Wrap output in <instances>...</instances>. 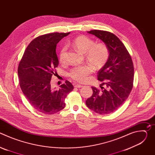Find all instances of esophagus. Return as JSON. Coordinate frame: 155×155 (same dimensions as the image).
Masks as SVG:
<instances>
[{"mask_svg": "<svg viewBox=\"0 0 155 155\" xmlns=\"http://www.w3.org/2000/svg\"><path fill=\"white\" fill-rule=\"evenodd\" d=\"M74 86H75V87H83V85L78 84H74Z\"/></svg>", "mask_w": 155, "mask_h": 155, "instance_id": "obj_1", "label": "esophagus"}]
</instances>
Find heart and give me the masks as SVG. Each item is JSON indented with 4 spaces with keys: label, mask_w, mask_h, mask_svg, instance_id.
<instances>
[{
    "label": "heart",
    "mask_w": 155,
    "mask_h": 155,
    "mask_svg": "<svg viewBox=\"0 0 155 155\" xmlns=\"http://www.w3.org/2000/svg\"><path fill=\"white\" fill-rule=\"evenodd\" d=\"M68 45L72 46L79 53L84 54L86 59L96 69H100L106 63L109 51L108 47L104 43H95L90 38L85 35H80L75 38ZM66 48L62 47L59 53L60 62L64 61ZM93 68L91 65L84 64L76 66L70 72V77L78 82H84L87 76L92 73Z\"/></svg>",
    "instance_id": "obj_1"
}]
</instances>
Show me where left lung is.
<instances>
[{
	"instance_id": "left-lung-1",
	"label": "left lung",
	"mask_w": 155,
	"mask_h": 155,
	"mask_svg": "<svg viewBox=\"0 0 155 155\" xmlns=\"http://www.w3.org/2000/svg\"><path fill=\"white\" fill-rule=\"evenodd\" d=\"M87 33L102 40L109 51L106 63L97 72L102 90L92 87L93 95L86 101L87 107L101 115L113 113L127 99L133 86L134 65L121 41L114 34L93 30ZM105 85V88L101 86Z\"/></svg>"
}]
</instances>
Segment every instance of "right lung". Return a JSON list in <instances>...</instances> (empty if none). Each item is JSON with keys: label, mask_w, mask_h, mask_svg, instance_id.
Masks as SVG:
<instances>
[{"label": "right lung", "mask_w": 155, "mask_h": 155, "mask_svg": "<svg viewBox=\"0 0 155 155\" xmlns=\"http://www.w3.org/2000/svg\"><path fill=\"white\" fill-rule=\"evenodd\" d=\"M69 34L55 32L35 38L26 48L18 65L22 91L31 105L44 114L53 115L63 109L65 97L74 90L68 80L59 89L53 88L50 84L59 64L56 45Z\"/></svg>", "instance_id": "obj_1"}]
</instances>
